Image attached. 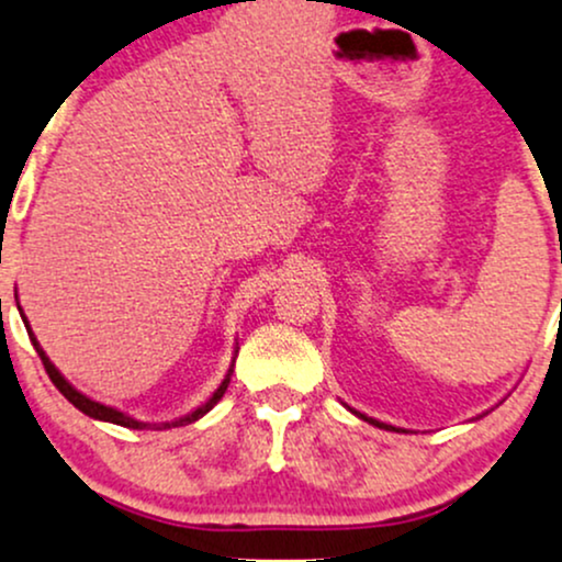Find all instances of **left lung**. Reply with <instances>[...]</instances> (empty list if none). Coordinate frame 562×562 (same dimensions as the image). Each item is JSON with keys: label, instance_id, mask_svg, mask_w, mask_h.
<instances>
[{"label": "left lung", "instance_id": "obj_1", "mask_svg": "<svg viewBox=\"0 0 562 562\" xmlns=\"http://www.w3.org/2000/svg\"><path fill=\"white\" fill-rule=\"evenodd\" d=\"M357 416H360V418H366V422H371V424H375V427H384V429H394V427H386V424L375 422V418H368V416H362V413H357Z\"/></svg>", "mask_w": 562, "mask_h": 562}]
</instances>
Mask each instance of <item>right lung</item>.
Masks as SVG:
<instances>
[{"instance_id":"right-lung-1","label":"right lung","mask_w":562,"mask_h":562,"mask_svg":"<svg viewBox=\"0 0 562 562\" xmlns=\"http://www.w3.org/2000/svg\"><path fill=\"white\" fill-rule=\"evenodd\" d=\"M26 328H29V323H26ZM29 338H31V344H34V349H36V355H40V360H42V366H45V371H47V375H50V381L55 386H58V392L64 394L66 400H69V403L74 405V408H79L85 413V416H90V418H101V422H111V424H120V427H131V429H144L146 424L144 422H135V418H131V416H125V413L122 411H116V408H109V405H101V403H95V400H90V397H85L82 392H77L74 390V386L69 384V381L64 379V375H60L58 371H55V366L50 360H47V355L45 351H42V347L40 344H36V338H34V333L29 330ZM226 386H229V375H226L224 379V384L218 386V390H215V394L211 400H207L205 405H202V408H196L194 413H189V416H183V418H178V422H172V424H165V427H187V424H191V422H196V418L200 416H205L207 411L213 408L215 403H218L221 397H224V392H226Z\"/></svg>"}]
</instances>
